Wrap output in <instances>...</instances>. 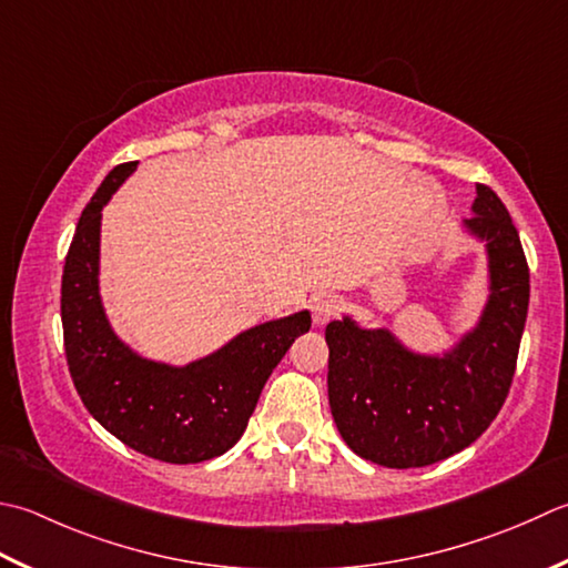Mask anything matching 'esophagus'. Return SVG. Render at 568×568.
<instances>
[{"label":"esophagus","instance_id":"34e87169","mask_svg":"<svg viewBox=\"0 0 568 568\" xmlns=\"http://www.w3.org/2000/svg\"><path fill=\"white\" fill-rule=\"evenodd\" d=\"M339 313H342V300L337 295H322L315 300V305H313L315 325H325V322H329Z\"/></svg>","mask_w":568,"mask_h":568}]
</instances>
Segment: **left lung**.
<instances>
[{
    "label": "left lung",
    "instance_id": "8db88e82",
    "mask_svg": "<svg viewBox=\"0 0 568 568\" xmlns=\"http://www.w3.org/2000/svg\"><path fill=\"white\" fill-rule=\"evenodd\" d=\"M475 216L487 241L493 295L485 315L443 359L406 352L386 329L329 322L327 392L339 436L384 468H424L468 448L493 424L513 386L529 307V265L509 211L477 184Z\"/></svg>",
    "mask_w": 568,
    "mask_h": 568
}]
</instances>
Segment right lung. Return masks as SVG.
<instances>
[{"label":"right lung","mask_w":568,"mask_h":568,"mask_svg":"<svg viewBox=\"0 0 568 568\" xmlns=\"http://www.w3.org/2000/svg\"><path fill=\"white\" fill-rule=\"evenodd\" d=\"M135 166H113L78 219L61 281L65 362L88 414L128 448L162 463H202L236 446L271 372L310 329V313L246 329L182 369L130 352L100 303L98 253L100 211Z\"/></svg>","instance_id":"obj_1"}]
</instances>
